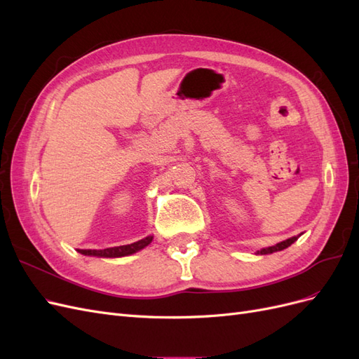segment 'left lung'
Listing matches in <instances>:
<instances>
[{"mask_svg": "<svg viewBox=\"0 0 359 359\" xmlns=\"http://www.w3.org/2000/svg\"><path fill=\"white\" fill-rule=\"evenodd\" d=\"M297 240H298V236H292V238H289V240L281 241V243H278V244H276V245H273V247L262 248V250H260V252H257V253H259V255H269V253H274V252H280V250L287 248L290 244H293Z\"/></svg>", "mask_w": 359, "mask_h": 359, "instance_id": "obj_1", "label": "left lung"}]
</instances>
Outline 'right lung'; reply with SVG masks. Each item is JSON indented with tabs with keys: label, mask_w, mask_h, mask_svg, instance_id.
<instances>
[{
	"label": "right lung",
	"mask_w": 359,
	"mask_h": 359,
	"mask_svg": "<svg viewBox=\"0 0 359 359\" xmlns=\"http://www.w3.org/2000/svg\"><path fill=\"white\" fill-rule=\"evenodd\" d=\"M151 241H153V236H147L144 240H140L133 244H127V245H118V247H109V248H103V250H79V253L85 256H99V257H121L127 255H133L139 250H142L147 247Z\"/></svg>",
	"instance_id": "right-lung-1"
}]
</instances>
